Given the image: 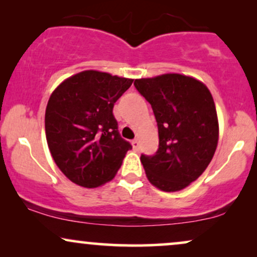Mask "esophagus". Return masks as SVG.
<instances>
[{
  "mask_svg": "<svg viewBox=\"0 0 257 257\" xmlns=\"http://www.w3.org/2000/svg\"><path fill=\"white\" fill-rule=\"evenodd\" d=\"M132 146H133V149H135V150H138L139 149L138 139H133V141H132Z\"/></svg>",
  "mask_w": 257,
  "mask_h": 257,
  "instance_id": "34e87169",
  "label": "esophagus"
}]
</instances>
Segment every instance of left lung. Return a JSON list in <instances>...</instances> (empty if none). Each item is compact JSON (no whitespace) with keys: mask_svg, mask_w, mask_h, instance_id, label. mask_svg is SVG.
I'll return each mask as SVG.
<instances>
[{"mask_svg":"<svg viewBox=\"0 0 257 257\" xmlns=\"http://www.w3.org/2000/svg\"><path fill=\"white\" fill-rule=\"evenodd\" d=\"M135 87L151 104L158 126L157 152L141 157L146 177L163 191H179L204 172L217 148L211 93L203 82L177 73L137 79Z\"/></svg>","mask_w":257,"mask_h":257,"instance_id":"8db88e82","label":"left lung"}]
</instances>
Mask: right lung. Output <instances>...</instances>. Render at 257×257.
Returning a JSON list of instances; mask_svg holds the SVG:
<instances>
[{
    "mask_svg": "<svg viewBox=\"0 0 257 257\" xmlns=\"http://www.w3.org/2000/svg\"><path fill=\"white\" fill-rule=\"evenodd\" d=\"M132 82L84 71L52 93L45 115L46 138L55 164L69 181L91 189L114 178L132 146L119 135L113 106Z\"/></svg>",
    "mask_w": 257,
    "mask_h": 257,
    "instance_id": "add662e5",
    "label": "right lung"
}]
</instances>
